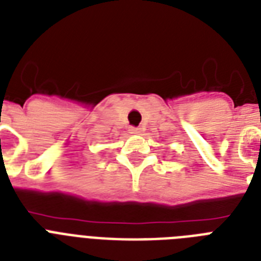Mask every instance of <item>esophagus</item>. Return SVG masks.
Segmentation results:
<instances>
[{
	"label": "esophagus",
	"mask_w": 261,
	"mask_h": 261,
	"mask_svg": "<svg viewBox=\"0 0 261 261\" xmlns=\"http://www.w3.org/2000/svg\"><path fill=\"white\" fill-rule=\"evenodd\" d=\"M129 132L133 133V135H140L141 129L140 128H135V126H130V128H129Z\"/></svg>",
	"instance_id": "obj_1"
}]
</instances>
